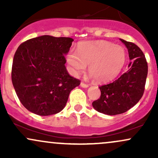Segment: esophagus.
I'll list each match as a JSON object with an SVG mask.
<instances>
[{"mask_svg":"<svg viewBox=\"0 0 158 158\" xmlns=\"http://www.w3.org/2000/svg\"><path fill=\"white\" fill-rule=\"evenodd\" d=\"M81 87H82V88H88V86H89V85L88 84H86V83H84V82H81Z\"/></svg>","mask_w":158,"mask_h":158,"instance_id":"34e87169","label":"esophagus"}]
</instances>
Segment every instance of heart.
Here are the masks:
<instances>
[{
	"label": "heart",
	"mask_w": 158,
	"mask_h": 158,
	"mask_svg": "<svg viewBox=\"0 0 158 158\" xmlns=\"http://www.w3.org/2000/svg\"><path fill=\"white\" fill-rule=\"evenodd\" d=\"M126 61L125 49L107 41L81 42L77 52L70 50L67 61L76 74L88 72L98 82H108L118 76Z\"/></svg>",
	"instance_id": "heart-1"
}]
</instances>
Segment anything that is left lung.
Wrapping results in <instances>:
<instances>
[{
    "mask_svg": "<svg viewBox=\"0 0 158 158\" xmlns=\"http://www.w3.org/2000/svg\"><path fill=\"white\" fill-rule=\"evenodd\" d=\"M120 41L126 46L129 69L113 82L99 86L101 96L92 106L98 112L117 115L135 106L143 97L148 74V63L142 50L135 43Z\"/></svg>",
    "mask_w": 158,
    "mask_h": 158,
    "instance_id": "left-lung-1",
    "label": "left lung"
}]
</instances>
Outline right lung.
I'll list each match as a JSON object with an SVG mask.
<instances>
[{"instance_id": "1", "label": "right lung", "mask_w": 158, "mask_h": 158, "mask_svg": "<svg viewBox=\"0 0 158 158\" xmlns=\"http://www.w3.org/2000/svg\"><path fill=\"white\" fill-rule=\"evenodd\" d=\"M73 39L41 35L18 48L12 67V81L20 102L40 116L60 112L80 80L68 73L65 55Z\"/></svg>"}]
</instances>
